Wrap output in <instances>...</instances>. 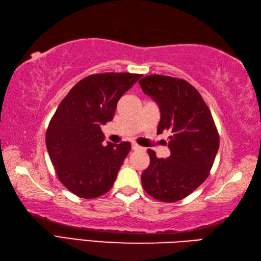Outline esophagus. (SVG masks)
Segmentation results:
<instances>
[{
	"mask_svg": "<svg viewBox=\"0 0 261 261\" xmlns=\"http://www.w3.org/2000/svg\"><path fill=\"white\" fill-rule=\"evenodd\" d=\"M132 149H134V150H142V147H140L139 145H138V143H136V142H132Z\"/></svg>",
	"mask_w": 261,
	"mask_h": 261,
	"instance_id": "1",
	"label": "esophagus"
}]
</instances>
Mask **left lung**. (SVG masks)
Here are the masks:
<instances>
[{"instance_id": "1", "label": "left lung", "mask_w": 261, "mask_h": 261, "mask_svg": "<svg viewBox=\"0 0 261 261\" xmlns=\"http://www.w3.org/2000/svg\"><path fill=\"white\" fill-rule=\"evenodd\" d=\"M142 91L158 104L157 134L170 131L167 159L148 149L150 164L141 174L142 187L162 202H176L190 195L207 178L220 137L201 94L176 77L148 75L139 81Z\"/></svg>"}]
</instances>
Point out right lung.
Instances as JSON below:
<instances>
[{"label":"right lung","mask_w":261,"mask_h":261,"mask_svg":"<svg viewBox=\"0 0 261 261\" xmlns=\"http://www.w3.org/2000/svg\"><path fill=\"white\" fill-rule=\"evenodd\" d=\"M140 74L104 73L80 81L60 102L49 122L46 146L59 180L83 198L112 188L131 149L130 142L103 146L102 124L112 121L116 104Z\"/></svg>","instance_id":"add662e5"}]
</instances>
